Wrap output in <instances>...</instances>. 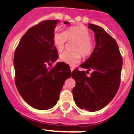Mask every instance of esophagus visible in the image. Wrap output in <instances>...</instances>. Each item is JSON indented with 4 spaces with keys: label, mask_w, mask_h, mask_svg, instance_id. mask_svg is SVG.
I'll use <instances>...</instances> for the list:
<instances>
[{
    "label": "esophagus",
    "mask_w": 134,
    "mask_h": 134,
    "mask_svg": "<svg viewBox=\"0 0 134 134\" xmlns=\"http://www.w3.org/2000/svg\"><path fill=\"white\" fill-rule=\"evenodd\" d=\"M74 68L73 66H71V71H74Z\"/></svg>",
    "instance_id": "obj_1"
}]
</instances>
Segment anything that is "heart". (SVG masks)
<instances>
[{
    "mask_svg": "<svg viewBox=\"0 0 134 134\" xmlns=\"http://www.w3.org/2000/svg\"><path fill=\"white\" fill-rule=\"evenodd\" d=\"M92 34L84 26H73L65 32L56 31L53 35V43L58 52L64 50L68 40H76L73 45L74 51H66L60 55L59 59L63 63L70 65H74L80 61L81 55H91L94 49V42L91 39Z\"/></svg>",
    "mask_w": 134,
    "mask_h": 134,
    "instance_id": "1",
    "label": "heart"
}]
</instances>
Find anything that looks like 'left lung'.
Listing matches in <instances>:
<instances>
[{"label":"left lung","mask_w":134,"mask_h":134,"mask_svg":"<svg viewBox=\"0 0 134 134\" xmlns=\"http://www.w3.org/2000/svg\"><path fill=\"white\" fill-rule=\"evenodd\" d=\"M94 32L96 44L90 57L80 67L75 69L71 76L76 81L73 95L81 109L90 112L101 110L116 94L120 83L123 58L116 41L101 26L88 24ZM90 70V76H86Z\"/></svg>","instance_id":"left-lung-1"}]
</instances>
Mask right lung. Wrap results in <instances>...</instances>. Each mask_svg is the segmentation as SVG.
Here are the masks:
<instances>
[{
  "mask_svg": "<svg viewBox=\"0 0 134 134\" xmlns=\"http://www.w3.org/2000/svg\"><path fill=\"white\" fill-rule=\"evenodd\" d=\"M58 20H45L29 29L14 53L15 84L20 95L31 107L48 110L56 105L65 81L71 71L58 58L53 35ZM67 24L69 22L64 21Z\"/></svg>",
  "mask_w": 134,
  "mask_h": 134,
  "instance_id": "add662e5",
  "label": "right lung"
}]
</instances>
